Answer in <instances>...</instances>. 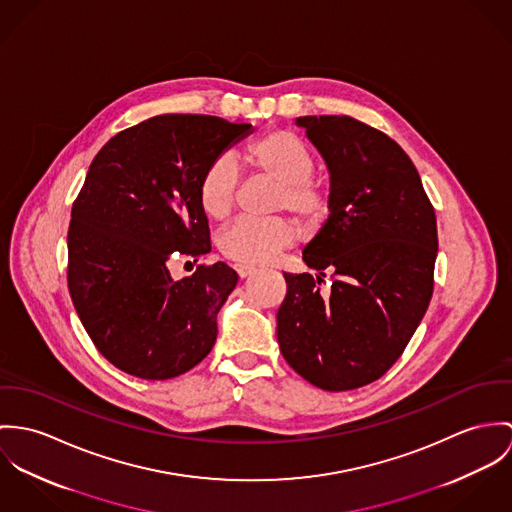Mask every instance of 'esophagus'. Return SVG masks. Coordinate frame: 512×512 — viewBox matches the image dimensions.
Returning <instances> with one entry per match:
<instances>
[{
    "label": "esophagus",
    "mask_w": 512,
    "mask_h": 512,
    "mask_svg": "<svg viewBox=\"0 0 512 512\" xmlns=\"http://www.w3.org/2000/svg\"><path fill=\"white\" fill-rule=\"evenodd\" d=\"M235 271H237V275H239L241 279H245V277H249V275L255 273V269H253V267H247V265H235Z\"/></svg>",
    "instance_id": "obj_1"
}]
</instances>
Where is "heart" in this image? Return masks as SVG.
Here are the masks:
<instances>
[{
	"label": "heart",
	"instance_id": "1",
	"mask_svg": "<svg viewBox=\"0 0 512 512\" xmlns=\"http://www.w3.org/2000/svg\"><path fill=\"white\" fill-rule=\"evenodd\" d=\"M243 161L255 172L279 182L275 210H290L306 228H316L330 210L326 182L314 178L310 147L288 129H271L253 139ZM239 172L229 157L214 159L198 180V204L210 220H226L237 198ZM296 239V228L284 220H237L218 237L220 251L239 265L257 267L275 261Z\"/></svg>",
	"mask_w": 512,
	"mask_h": 512
}]
</instances>
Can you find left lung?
<instances>
[{
    "label": "left lung",
    "instance_id": "obj_1",
    "mask_svg": "<svg viewBox=\"0 0 512 512\" xmlns=\"http://www.w3.org/2000/svg\"><path fill=\"white\" fill-rule=\"evenodd\" d=\"M296 125L330 171V216L304 247L318 271L284 273L277 340L286 363L324 391L383 377L424 318L438 255L434 208L408 155L349 115H304ZM335 273L329 294L320 276Z\"/></svg>",
    "mask_w": 512,
    "mask_h": 512
}]
</instances>
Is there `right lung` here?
<instances>
[{
  "mask_svg": "<svg viewBox=\"0 0 512 512\" xmlns=\"http://www.w3.org/2000/svg\"><path fill=\"white\" fill-rule=\"evenodd\" d=\"M216 115L165 114L112 137L92 161L68 228V290L82 326L117 369L178 377L214 347L237 284L226 263L174 281L172 253H208L204 169L251 133Z\"/></svg>",
  "mask_w": 512,
  "mask_h": 512,
  "instance_id": "1",
  "label": "right lung"
}]
</instances>
